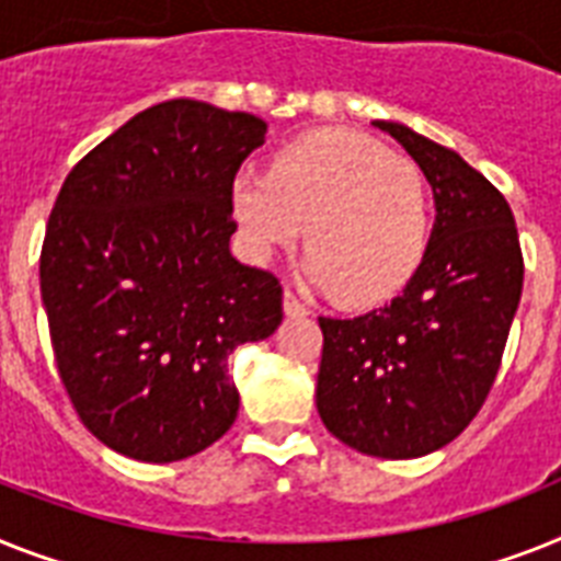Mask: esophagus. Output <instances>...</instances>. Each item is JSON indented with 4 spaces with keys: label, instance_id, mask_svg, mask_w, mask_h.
<instances>
[{
    "label": "esophagus",
    "instance_id": "esophagus-1",
    "mask_svg": "<svg viewBox=\"0 0 561 561\" xmlns=\"http://www.w3.org/2000/svg\"><path fill=\"white\" fill-rule=\"evenodd\" d=\"M284 312L289 314V318H304V314H307L309 309H307V304H304V300H300L298 295H295V291L286 289L284 291Z\"/></svg>",
    "mask_w": 561,
    "mask_h": 561
}]
</instances>
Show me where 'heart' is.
<instances>
[{
	"instance_id": "b5f03b06",
	"label": "heart",
	"mask_w": 561,
	"mask_h": 561,
	"mask_svg": "<svg viewBox=\"0 0 561 561\" xmlns=\"http://www.w3.org/2000/svg\"><path fill=\"white\" fill-rule=\"evenodd\" d=\"M229 211L254 263L291 247L307 222L304 270L344 304H378L396 295L419 270L430 240L424 171L346 128L286 142L270 171H234Z\"/></svg>"
}]
</instances>
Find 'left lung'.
<instances>
[{"instance_id": "left-lung-1", "label": "left lung", "mask_w": 561, "mask_h": 561, "mask_svg": "<svg viewBox=\"0 0 561 561\" xmlns=\"http://www.w3.org/2000/svg\"><path fill=\"white\" fill-rule=\"evenodd\" d=\"M424 171L436 224L404 291L358 318H318L323 355L314 404L332 436L378 458L450 444L496 381L522 263L516 220L493 183L456 151L375 119Z\"/></svg>"}]
</instances>
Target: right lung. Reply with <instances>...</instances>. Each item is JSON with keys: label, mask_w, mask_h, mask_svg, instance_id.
Returning <instances> with one entry per match:
<instances>
[{"label": "right lung", "mask_w": 561, "mask_h": 561, "mask_svg": "<svg viewBox=\"0 0 561 561\" xmlns=\"http://www.w3.org/2000/svg\"><path fill=\"white\" fill-rule=\"evenodd\" d=\"M266 140L247 111L151 105L65 178L39 257L73 410L105 447L180 461L238 419L229 355L284 321L272 272L231 257L229 183Z\"/></svg>", "instance_id": "1"}]
</instances>
